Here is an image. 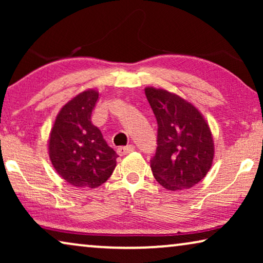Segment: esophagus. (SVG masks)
<instances>
[{
  "instance_id": "1",
  "label": "esophagus",
  "mask_w": 263,
  "mask_h": 263,
  "mask_svg": "<svg viewBox=\"0 0 263 263\" xmlns=\"http://www.w3.org/2000/svg\"><path fill=\"white\" fill-rule=\"evenodd\" d=\"M134 151H135L134 145H128L125 147H120V148H117V153L120 154V156H125V154L134 152Z\"/></svg>"
}]
</instances>
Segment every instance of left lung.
<instances>
[{
  "instance_id": "left-lung-1",
  "label": "left lung",
  "mask_w": 263,
  "mask_h": 263,
  "mask_svg": "<svg viewBox=\"0 0 263 263\" xmlns=\"http://www.w3.org/2000/svg\"><path fill=\"white\" fill-rule=\"evenodd\" d=\"M158 123L157 149L151 159L154 178L168 190L192 188L210 171L214 145L200 111L165 89L145 88Z\"/></svg>"
}]
</instances>
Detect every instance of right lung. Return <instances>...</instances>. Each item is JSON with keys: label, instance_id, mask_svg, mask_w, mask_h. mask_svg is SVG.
I'll return each instance as SVG.
<instances>
[{"label": "right lung", "instance_id": "obj_1", "mask_svg": "<svg viewBox=\"0 0 263 263\" xmlns=\"http://www.w3.org/2000/svg\"><path fill=\"white\" fill-rule=\"evenodd\" d=\"M98 92L89 89L68 102L50 133L49 156L61 177L77 188H97L116 167L117 153L91 122Z\"/></svg>", "mask_w": 263, "mask_h": 263}]
</instances>
